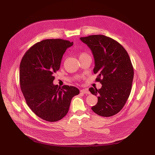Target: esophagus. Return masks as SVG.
I'll use <instances>...</instances> for the list:
<instances>
[{
    "label": "esophagus",
    "instance_id": "esophagus-1",
    "mask_svg": "<svg viewBox=\"0 0 155 155\" xmlns=\"http://www.w3.org/2000/svg\"><path fill=\"white\" fill-rule=\"evenodd\" d=\"M80 92L82 93H84V94H90V92H89L88 89V88H84V89H82V90L80 91Z\"/></svg>",
    "mask_w": 155,
    "mask_h": 155
}]
</instances>
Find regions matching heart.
Masks as SVG:
<instances>
[{
    "label": "heart",
    "instance_id": "obj_1",
    "mask_svg": "<svg viewBox=\"0 0 155 155\" xmlns=\"http://www.w3.org/2000/svg\"><path fill=\"white\" fill-rule=\"evenodd\" d=\"M86 53H80V55H79V57H80V56H83V55H84V54H85Z\"/></svg>",
    "mask_w": 155,
    "mask_h": 155
}]
</instances>
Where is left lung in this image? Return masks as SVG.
I'll list each match as a JSON object with an SVG mask.
<instances>
[{
	"label": "left lung",
	"mask_w": 155,
	"mask_h": 155,
	"mask_svg": "<svg viewBox=\"0 0 155 155\" xmlns=\"http://www.w3.org/2000/svg\"><path fill=\"white\" fill-rule=\"evenodd\" d=\"M80 40L92 52L94 73H98L96 81L102 84L100 89L89 88L98 96L92 110L101 116H112L123 108L131 93L134 70L129 56L120 43L104 35L82 37Z\"/></svg>",
	"instance_id": "8db88e82"
}]
</instances>
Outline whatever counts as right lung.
<instances>
[{"label":"right lung","instance_id":"obj_1","mask_svg":"<svg viewBox=\"0 0 155 155\" xmlns=\"http://www.w3.org/2000/svg\"><path fill=\"white\" fill-rule=\"evenodd\" d=\"M73 44L62 39H45L31 46L21 60V91L29 107L45 120L56 122L64 117L72 98L80 92L75 87L61 88L53 84L64 53Z\"/></svg>","mask_w":155,"mask_h":155}]
</instances>
